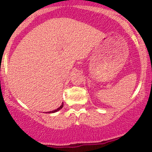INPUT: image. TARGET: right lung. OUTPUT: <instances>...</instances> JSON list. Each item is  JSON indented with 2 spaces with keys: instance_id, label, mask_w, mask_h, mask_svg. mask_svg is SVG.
Returning a JSON list of instances; mask_svg holds the SVG:
<instances>
[{
  "instance_id": "1",
  "label": "right lung",
  "mask_w": 152,
  "mask_h": 152,
  "mask_svg": "<svg viewBox=\"0 0 152 152\" xmlns=\"http://www.w3.org/2000/svg\"><path fill=\"white\" fill-rule=\"evenodd\" d=\"M62 107H63V102H62V105H61L60 107H59V108H57V109H56V110H53V111H50V112H48V113H56V112L59 111V110H61V109H62Z\"/></svg>"
}]
</instances>
